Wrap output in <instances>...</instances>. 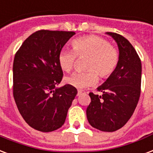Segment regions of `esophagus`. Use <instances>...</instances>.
<instances>
[{
    "label": "esophagus",
    "instance_id": "obj_1",
    "mask_svg": "<svg viewBox=\"0 0 153 153\" xmlns=\"http://www.w3.org/2000/svg\"><path fill=\"white\" fill-rule=\"evenodd\" d=\"M85 91H83V90H78V96H79V95H81L82 93H84Z\"/></svg>",
    "mask_w": 153,
    "mask_h": 153
}]
</instances>
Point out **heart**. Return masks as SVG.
Wrapping results in <instances>:
<instances>
[{
	"label": "heart",
	"mask_w": 153,
	"mask_h": 153,
	"mask_svg": "<svg viewBox=\"0 0 153 153\" xmlns=\"http://www.w3.org/2000/svg\"><path fill=\"white\" fill-rule=\"evenodd\" d=\"M72 51L62 50L58 55V64L62 71L71 72L77 58H87L82 73H74L65 78V82L76 88H85L97 83L100 79H108L116 71L120 60L119 51L107 39L97 36H86L74 39Z\"/></svg>",
	"instance_id": "b5f03b06"
}]
</instances>
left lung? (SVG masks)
<instances>
[{
  "mask_svg": "<svg viewBox=\"0 0 153 153\" xmlns=\"http://www.w3.org/2000/svg\"><path fill=\"white\" fill-rule=\"evenodd\" d=\"M117 42L120 60L116 71L97 91L90 92L87 108L88 123L94 128L113 132L122 128L131 118L140 97L141 61L134 47L119 34L107 32Z\"/></svg>",
  "mask_w": 153,
  "mask_h": 153,
  "instance_id": "left-lung-1",
  "label": "left lung"
}]
</instances>
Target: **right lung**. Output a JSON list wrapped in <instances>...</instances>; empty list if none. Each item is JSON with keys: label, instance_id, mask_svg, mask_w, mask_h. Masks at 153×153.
Listing matches in <instances>:
<instances>
[{"label": "right lung", "instance_id": "1", "mask_svg": "<svg viewBox=\"0 0 153 153\" xmlns=\"http://www.w3.org/2000/svg\"><path fill=\"white\" fill-rule=\"evenodd\" d=\"M74 34L37 30L22 43L14 56L13 98L25 122L37 131L50 132L60 128L78 92L69 84L56 88L63 77L58 55Z\"/></svg>", "mask_w": 153, "mask_h": 153}]
</instances>
